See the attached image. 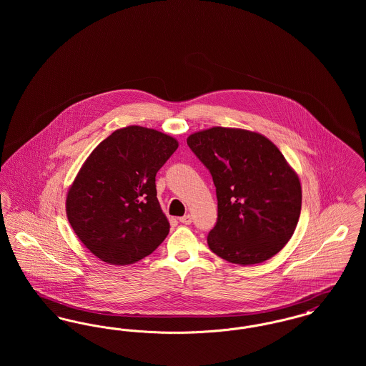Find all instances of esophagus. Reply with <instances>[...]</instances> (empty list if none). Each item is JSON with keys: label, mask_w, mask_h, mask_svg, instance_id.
Instances as JSON below:
<instances>
[{"label": "esophagus", "mask_w": 366, "mask_h": 366, "mask_svg": "<svg viewBox=\"0 0 366 366\" xmlns=\"http://www.w3.org/2000/svg\"><path fill=\"white\" fill-rule=\"evenodd\" d=\"M179 222L181 224H184V225H191L192 224V217L189 214H187V215H184V217H181L179 218Z\"/></svg>", "instance_id": "1"}]
</instances>
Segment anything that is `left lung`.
Wrapping results in <instances>:
<instances>
[{
    "mask_svg": "<svg viewBox=\"0 0 366 366\" xmlns=\"http://www.w3.org/2000/svg\"><path fill=\"white\" fill-rule=\"evenodd\" d=\"M212 177L218 218L209 249L242 266L270 259L295 232L302 188L279 148L259 133L212 127L187 139Z\"/></svg>",
    "mask_w": 366,
    "mask_h": 366,
    "instance_id": "1",
    "label": "left lung"
}]
</instances>
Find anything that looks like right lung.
I'll list each match as a JSON object with an SVG mask.
<instances>
[{"label": "right lung", "instance_id": "add662e5", "mask_svg": "<svg viewBox=\"0 0 366 366\" xmlns=\"http://www.w3.org/2000/svg\"><path fill=\"white\" fill-rule=\"evenodd\" d=\"M178 148L154 129L115 130L89 155L67 194L69 222L87 249L111 264L152 254L170 230L155 177Z\"/></svg>", "mask_w": 366, "mask_h": 366}]
</instances>
